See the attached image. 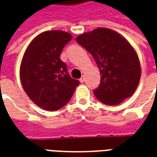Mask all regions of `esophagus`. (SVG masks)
Masks as SVG:
<instances>
[{
    "instance_id": "1",
    "label": "esophagus",
    "mask_w": 157,
    "mask_h": 157,
    "mask_svg": "<svg viewBox=\"0 0 157 157\" xmlns=\"http://www.w3.org/2000/svg\"><path fill=\"white\" fill-rule=\"evenodd\" d=\"M79 81H80V83H84V81H85V78H84V76H82L81 78H79Z\"/></svg>"
}]
</instances>
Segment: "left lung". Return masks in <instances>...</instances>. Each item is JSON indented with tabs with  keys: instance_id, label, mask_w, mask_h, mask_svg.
Returning <instances> with one entry per match:
<instances>
[{
	"instance_id": "obj_1",
	"label": "left lung",
	"mask_w": 157,
	"mask_h": 157,
	"mask_svg": "<svg viewBox=\"0 0 157 157\" xmlns=\"http://www.w3.org/2000/svg\"><path fill=\"white\" fill-rule=\"evenodd\" d=\"M76 41L95 59L101 74L95 97L105 105H118L132 96L141 78L136 51L122 36L98 28L77 36Z\"/></svg>"
}]
</instances>
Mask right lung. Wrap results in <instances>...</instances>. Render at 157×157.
I'll use <instances>...</instances> for the list:
<instances>
[{
    "instance_id": "1",
    "label": "right lung",
    "mask_w": 157,
    "mask_h": 157,
    "mask_svg": "<svg viewBox=\"0 0 157 157\" xmlns=\"http://www.w3.org/2000/svg\"><path fill=\"white\" fill-rule=\"evenodd\" d=\"M71 35L61 30L45 31L28 46L20 67V78L25 93L43 109L56 111L66 105L79 81L68 74L60 59Z\"/></svg>"
}]
</instances>
